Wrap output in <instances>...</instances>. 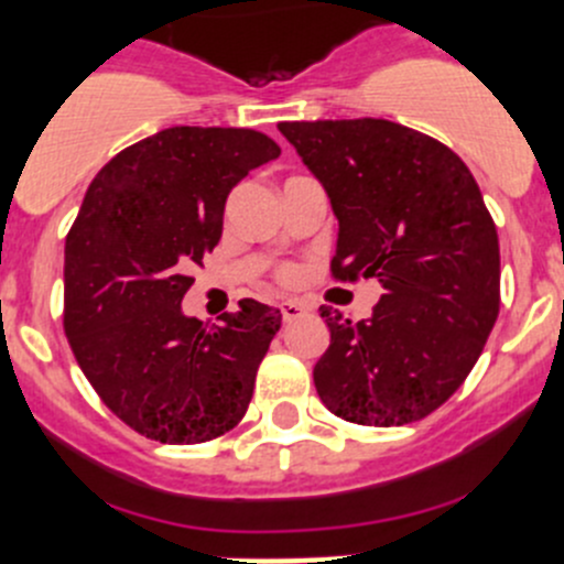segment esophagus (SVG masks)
Instances as JSON below:
<instances>
[{
	"label": "esophagus",
	"mask_w": 564,
	"mask_h": 564,
	"mask_svg": "<svg viewBox=\"0 0 564 564\" xmlns=\"http://www.w3.org/2000/svg\"><path fill=\"white\" fill-rule=\"evenodd\" d=\"M278 308H281L283 322H294V318H300L305 311H308L303 303H297V300H286V303H281Z\"/></svg>",
	"instance_id": "1"
}]
</instances>
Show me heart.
<instances>
[{"mask_svg":"<svg viewBox=\"0 0 564 564\" xmlns=\"http://www.w3.org/2000/svg\"><path fill=\"white\" fill-rule=\"evenodd\" d=\"M294 275H297V272H294V267H281V270H278V278H281L283 283H292Z\"/></svg>","mask_w":564,"mask_h":564,"instance_id":"heart-1","label":"heart"}]
</instances>
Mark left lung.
<instances>
[{
  "label": "left lung",
  "mask_w": 564,
  "mask_h": 564,
  "mask_svg": "<svg viewBox=\"0 0 564 564\" xmlns=\"http://www.w3.org/2000/svg\"><path fill=\"white\" fill-rule=\"evenodd\" d=\"M278 130L338 218L333 281L373 278L384 289L366 322L322 308L318 398L357 425L429 417L469 377L499 314V237L475 176L451 147L388 119Z\"/></svg>",
  "instance_id": "1"
}]
</instances>
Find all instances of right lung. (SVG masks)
<instances>
[{"instance_id": "1", "label": "right lung", "mask_w": 564, "mask_h": 564, "mask_svg": "<svg viewBox=\"0 0 564 564\" xmlns=\"http://www.w3.org/2000/svg\"><path fill=\"white\" fill-rule=\"evenodd\" d=\"M281 155L250 128L176 124L100 169L65 242V335L100 401L141 436L198 445L248 412L278 308L242 300L218 327L182 316L231 187Z\"/></svg>"}]
</instances>
